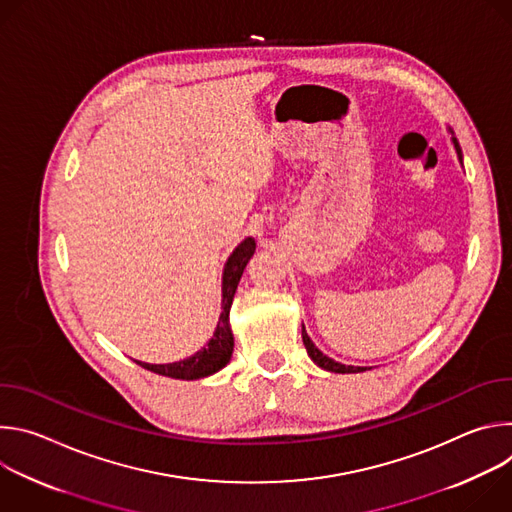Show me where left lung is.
Segmentation results:
<instances>
[{
    "label": "left lung",
    "instance_id": "left-lung-1",
    "mask_svg": "<svg viewBox=\"0 0 512 512\" xmlns=\"http://www.w3.org/2000/svg\"><path fill=\"white\" fill-rule=\"evenodd\" d=\"M448 131L452 133V143H454V150H456V154H458V160H460V164L464 166V156H462V148H460V143H458V139H456V135H454V131L448 127ZM302 340H304V346H306V350H308V356L318 364L320 369H324V371H328V373H340V375H350V373H364L367 371V367H346V364H342V362H336L334 358H330V356H326L322 350H318V346L312 342V338L308 336V332H306V328H304V324H302Z\"/></svg>",
    "mask_w": 512,
    "mask_h": 512
}]
</instances>
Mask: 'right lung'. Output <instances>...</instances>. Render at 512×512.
I'll return each instance as SVG.
<instances>
[{
    "label": "right lung",
    "mask_w": 512,
    "mask_h": 512,
    "mask_svg": "<svg viewBox=\"0 0 512 512\" xmlns=\"http://www.w3.org/2000/svg\"><path fill=\"white\" fill-rule=\"evenodd\" d=\"M253 253H255V241L251 237H247L229 255V259L225 263V269H223L221 316H218V324L212 332V338L206 342V346L200 348L198 352H194L192 356L184 358V360L168 362V364H152V362L135 360L139 367L148 369L152 373H158L162 377L180 379V381L204 379V377H210L221 369H225L229 360H231V356H233V346H235V338H233V330H231V322H229V312H231V306H233V298H235L237 285L241 281V275H243L249 259L253 257Z\"/></svg>",
    "instance_id": "1"
}]
</instances>
